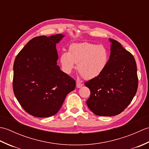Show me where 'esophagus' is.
Here are the masks:
<instances>
[{
  "instance_id": "1",
  "label": "esophagus",
  "mask_w": 149,
  "mask_h": 149,
  "mask_svg": "<svg viewBox=\"0 0 149 149\" xmlns=\"http://www.w3.org/2000/svg\"><path fill=\"white\" fill-rule=\"evenodd\" d=\"M83 86V83H79V82H77V83H76V87L77 88H80Z\"/></svg>"
}]
</instances>
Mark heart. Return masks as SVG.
I'll return each instance as SVG.
<instances>
[{
  "mask_svg": "<svg viewBox=\"0 0 149 149\" xmlns=\"http://www.w3.org/2000/svg\"><path fill=\"white\" fill-rule=\"evenodd\" d=\"M60 63L66 74H70L77 64V70L86 79L99 77L109 61V53L106 47L89 42L75 43L69 46L68 52H63Z\"/></svg>",
  "mask_w": 149,
  "mask_h": 149,
  "instance_id": "1",
  "label": "heart"
}]
</instances>
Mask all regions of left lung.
<instances>
[{
    "instance_id": "8db88e82",
    "label": "left lung",
    "mask_w": 149,
    "mask_h": 149,
    "mask_svg": "<svg viewBox=\"0 0 149 149\" xmlns=\"http://www.w3.org/2000/svg\"><path fill=\"white\" fill-rule=\"evenodd\" d=\"M109 40L111 53L106 70L84 84L91 93L87 106L98 116H113L122 113L135 96L138 84L133 56L118 42Z\"/></svg>"
}]
</instances>
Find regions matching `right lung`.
Listing matches in <instances>:
<instances>
[{
	"mask_svg": "<svg viewBox=\"0 0 149 149\" xmlns=\"http://www.w3.org/2000/svg\"><path fill=\"white\" fill-rule=\"evenodd\" d=\"M65 35L41 36L31 40L16 57L13 91L18 102L30 115L40 118L56 115L75 81L57 65L56 44Z\"/></svg>",
	"mask_w": 149,
	"mask_h": 149,
	"instance_id": "1",
	"label": "right lung"
}]
</instances>
